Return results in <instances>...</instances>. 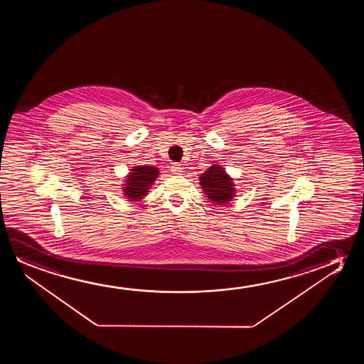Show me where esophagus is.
I'll return each mask as SVG.
<instances>
[{
	"label": "esophagus",
	"mask_w": 364,
	"mask_h": 364,
	"mask_svg": "<svg viewBox=\"0 0 364 364\" xmlns=\"http://www.w3.org/2000/svg\"><path fill=\"white\" fill-rule=\"evenodd\" d=\"M183 165L179 164V163H173L171 164V173H174V174H181L183 173Z\"/></svg>",
	"instance_id": "34e87169"
}]
</instances>
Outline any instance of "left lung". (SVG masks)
<instances>
[{"mask_svg":"<svg viewBox=\"0 0 364 364\" xmlns=\"http://www.w3.org/2000/svg\"><path fill=\"white\" fill-rule=\"evenodd\" d=\"M205 194L216 204H226L234 196V185L223 168L213 165L200 176Z\"/></svg>","mask_w":364,"mask_h":364,"instance_id":"8db88e82","label":"left lung"}]
</instances>
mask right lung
I'll return each instance as SVG.
<instances>
[{"label": "right lung", "instance_id": "add662e5", "mask_svg": "<svg viewBox=\"0 0 364 364\" xmlns=\"http://www.w3.org/2000/svg\"><path fill=\"white\" fill-rule=\"evenodd\" d=\"M158 176V169L154 166H136L132 169L129 178L127 180L128 184L125 186V195L130 200L141 199L145 193L149 189L150 185L154 183L155 178Z\"/></svg>", "mask_w": 364, "mask_h": 364}]
</instances>
